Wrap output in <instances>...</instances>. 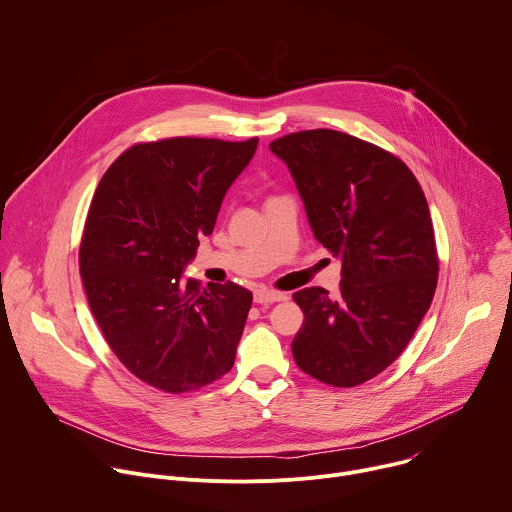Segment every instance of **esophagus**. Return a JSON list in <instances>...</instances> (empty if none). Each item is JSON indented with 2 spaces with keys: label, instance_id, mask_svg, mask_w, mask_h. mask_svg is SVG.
<instances>
[{
  "label": "esophagus",
  "instance_id": "obj_1",
  "mask_svg": "<svg viewBox=\"0 0 512 512\" xmlns=\"http://www.w3.org/2000/svg\"><path fill=\"white\" fill-rule=\"evenodd\" d=\"M282 300H286V294L278 292V290L260 288L254 292V302H258V304H274V302H282Z\"/></svg>",
  "mask_w": 512,
  "mask_h": 512
}]
</instances>
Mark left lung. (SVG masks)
<instances>
[{"label":"left lung","mask_w":512,"mask_h":512,"mask_svg":"<svg viewBox=\"0 0 512 512\" xmlns=\"http://www.w3.org/2000/svg\"><path fill=\"white\" fill-rule=\"evenodd\" d=\"M270 150L316 240L342 260L336 298L320 286L294 292L304 312L294 360L324 384L358 386L402 354L430 308L438 254L424 192L400 158L344 132H294Z\"/></svg>","instance_id":"1"}]
</instances>
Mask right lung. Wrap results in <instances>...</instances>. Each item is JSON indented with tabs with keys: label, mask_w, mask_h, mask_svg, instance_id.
<instances>
[{
	"label": "right lung",
	"mask_w": 512,
	"mask_h": 512,
	"mask_svg": "<svg viewBox=\"0 0 512 512\" xmlns=\"http://www.w3.org/2000/svg\"><path fill=\"white\" fill-rule=\"evenodd\" d=\"M258 138H166L128 148L102 176L80 244L92 314L118 360L170 394L222 378L236 358L252 292L182 280L212 234Z\"/></svg>",
	"instance_id": "1"
}]
</instances>
